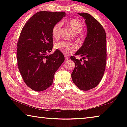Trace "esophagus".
Segmentation results:
<instances>
[{
  "mask_svg": "<svg viewBox=\"0 0 127 127\" xmlns=\"http://www.w3.org/2000/svg\"><path fill=\"white\" fill-rule=\"evenodd\" d=\"M64 57H65V59L66 60V61H67V60H68L69 59V57H68V56L67 55H65V56H64Z\"/></svg>",
  "mask_w": 127,
  "mask_h": 127,
  "instance_id": "obj_1",
  "label": "esophagus"
}]
</instances>
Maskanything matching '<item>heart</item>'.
<instances>
[{
	"instance_id": "b5f03b06",
	"label": "heart",
	"mask_w": 127,
	"mask_h": 127,
	"mask_svg": "<svg viewBox=\"0 0 127 127\" xmlns=\"http://www.w3.org/2000/svg\"><path fill=\"white\" fill-rule=\"evenodd\" d=\"M68 25L75 32L78 33L82 29V25L78 20L76 19H72L68 21ZM62 23L61 22H58L53 27L51 30V35L55 39H58L61 35V31ZM55 48L57 50L61 51L64 54H69L73 52L78 48V46L75 43L70 42H66L64 41L58 42L55 44Z\"/></svg>"
}]
</instances>
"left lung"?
<instances>
[{"mask_svg":"<svg viewBox=\"0 0 127 127\" xmlns=\"http://www.w3.org/2000/svg\"><path fill=\"white\" fill-rule=\"evenodd\" d=\"M85 20L87 35L82 45L74 55L86 58L82 59L72 56L75 67L71 74L72 81L79 89L87 91L97 86L104 75L106 62V36L101 25L91 14L78 13Z\"/></svg>","mask_w":127,"mask_h":127,"instance_id":"1","label":"left lung"}]
</instances>
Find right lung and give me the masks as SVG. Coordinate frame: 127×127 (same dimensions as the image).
Here are the masks:
<instances>
[{
	"label": "right lung",
	"instance_id": "obj_1",
	"mask_svg": "<svg viewBox=\"0 0 127 127\" xmlns=\"http://www.w3.org/2000/svg\"><path fill=\"white\" fill-rule=\"evenodd\" d=\"M66 16L64 12L40 11L26 23L17 43V63L26 84L36 91L45 90L52 85L55 72L64 61L61 51L53 46L51 30Z\"/></svg>",
	"mask_w": 127,
	"mask_h": 127
}]
</instances>
